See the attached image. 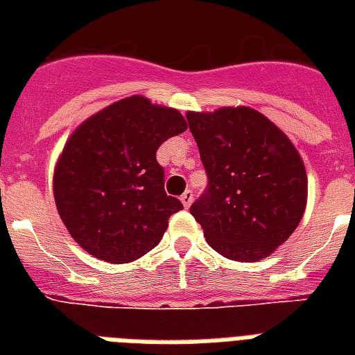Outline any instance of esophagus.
Here are the masks:
<instances>
[{"mask_svg":"<svg viewBox=\"0 0 355 355\" xmlns=\"http://www.w3.org/2000/svg\"><path fill=\"white\" fill-rule=\"evenodd\" d=\"M180 200H182L184 208H189L191 202H193V191H191V189H186V191L180 195Z\"/></svg>","mask_w":355,"mask_h":355,"instance_id":"obj_1","label":"esophagus"}]
</instances>
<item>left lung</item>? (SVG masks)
<instances>
[{"mask_svg": "<svg viewBox=\"0 0 355 355\" xmlns=\"http://www.w3.org/2000/svg\"><path fill=\"white\" fill-rule=\"evenodd\" d=\"M208 186L189 211L214 250L258 261L287 241L306 210L308 177L286 134L247 107L188 112Z\"/></svg>", "mask_w": 355, "mask_h": 355, "instance_id": "8db88e82", "label": "left lung"}]
</instances>
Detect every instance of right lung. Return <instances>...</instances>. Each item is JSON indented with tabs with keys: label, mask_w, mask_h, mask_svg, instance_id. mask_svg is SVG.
<instances>
[{
	"label": "right lung",
	"mask_w": 355,
	"mask_h": 355,
	"mask_svg": "<svg viewBox=\"0 0 355 355\" xmlns=\"http://www.w3.org/2000/svg\"><path fill=\"white\" fill-rule=\"evenodd\" d=\"M186 128L178 110L132 96L71 134L55 169L53 193L58 216L86 252L127 263L160 243L182 202L166 193L156 150Z\"/></svg>",
	"instance_id": "obj_1"
}]
</instances>
